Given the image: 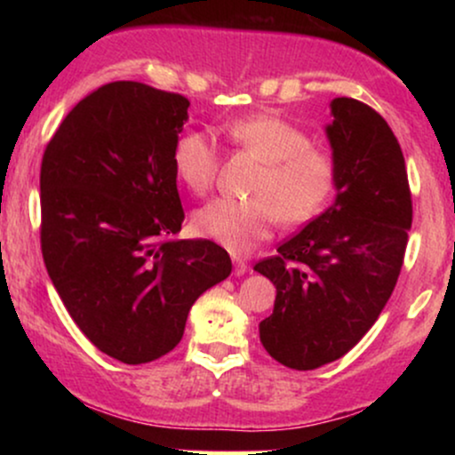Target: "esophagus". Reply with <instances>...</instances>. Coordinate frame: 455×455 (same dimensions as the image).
Returning <instances> with one entry per match:
<instances>
[{"label":"esophagus","instance_id":"esophagus-1","mask_svg":"<svg viewBox=\"0 0 455 455\" xmlns=\"http://www.w3.org/2000/svg\"><path fill=\"white\" fill-rule=\"evenodd\" d=\"M248 271V260L242 257H233V274L235 275H243Z\"/></svg>","mask_w":455,"mask_h":455}]
</instances>
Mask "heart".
I'll return each mask as SVG.
<instances>
[{
	"label": "heart",
	"instance_id": "b5f03b06",
	"mask_svg": "<svg viewBox=\"0 0 455 455\" xmlns=\"http://www.w3.org/2000/svg\"><path fill=\"white\" fill-rule=\"evenodd\" d=\"M228 140L265 162L252 195L257 198H213L192 216V227L233 252H248L274 231L280 218L301 224L321 213L338 181L336 158L312 145L310 134L278 115H252L224 128ZM173 171L192 195H207L220 169V151L210 134L186 130L175 140Z\"/></svg>",
	"mask_w": 455,
	"mask_h": 455
}]
</instances>
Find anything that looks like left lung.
Masks as SVG:
<instances>
[{
  "instance_id": "left-lung-1",
  "label": "left lung",
  "mask_w": 455,
  "mask_h": 455,
  "mask_svg": "<svg viewBox=\"0 0 455 455\" xmlns=\"http://www.w3.org/2000/svg\"><path fill=\"white\" fill-rule=\"evenodd\" d=\"M327 137L336 201L254 265L275 286L259 325L275 362L315 370L336 362L377 323L398 282L412 201L400 143L380 115L353 98L331 102Z\"/></svg>"
}]
</instances>
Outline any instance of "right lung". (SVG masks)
Wrapping results in <instances>:
<instances>
[{
    "instance_id": "right-lung-1",
    "label": "right lung",
    "mask_w": 455,
    "mask_h": 455,
    "mask_svg": "<svg viewBox=\"0 0 455 455\" xmlns=\"http://www.w3.org/2000/svg\"><path fill=\"white\" fill-rule=\"evenodd\" d=\"M188 107L181 93L107 83L66 115L40 166L49 278L87 340L124 363L173 351L198 295L233 269L210 239H177L171 154Z\"/></svg>"
}]
</instances>
